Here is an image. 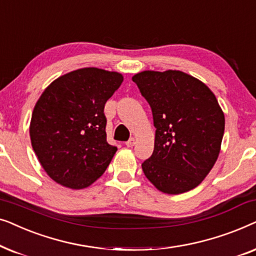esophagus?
Here are the masks:
<instances>
[{
    "mask_svg": "<svg viewBox=\"0 0 256 256\" xmlns=\"http://www.w3.org/2000/svg\"><path fill=\"white\" fill-rule=\"evenodd\" d=\"M135 143H136V138H130L127 142H126V146H127L128 148H132V146H134Z\"/></svg>",
    "mask_w": 256,
    "mask_h": 256,
    "instance_id": "esophagus-1",
    "label": "esophagus"
}]
</instances>
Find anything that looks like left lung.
<instances>
[{
  "label": "left lung",
  "mask_w": 256,
  "mask_h": 256,
  "mask_svg": "<svg viewBox=\"0 0 256 256\" xmlns=\"http://www.w3.org/2000/svg\"><path fill=\"white\" fill-rule=\"evenodd\" d=\"M148 101L155 126L152 155L142 163L146 177L169 194L190 191L214 166L225 116L205 84L180 71H143L132 76Z\"/></svg>",
  "instance_id": "8db88e82"
}]
</instances>
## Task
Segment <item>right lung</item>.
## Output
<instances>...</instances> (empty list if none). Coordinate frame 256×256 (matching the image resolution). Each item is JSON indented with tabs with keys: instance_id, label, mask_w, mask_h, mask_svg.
I'll return each mask as SVG.
<instances>
[{
	"instance_id": "1",
	"label": "right lung",
	"mask_w": 256,
	"mask_h": 256,
	"mask_svg": "<svg viewBox=\"0 0 256 256\" xmlns=\"http://www.w3.org/2000/svg\"><path fill=\"white\" fill-rule=\"evenodd\" d=\"M124 82L118 72L87 68L54 80L34 108L30 138L46 174L70 188L90 186L118 148L107 142L104 108Z\"/></svg>"
}]
</instances>
